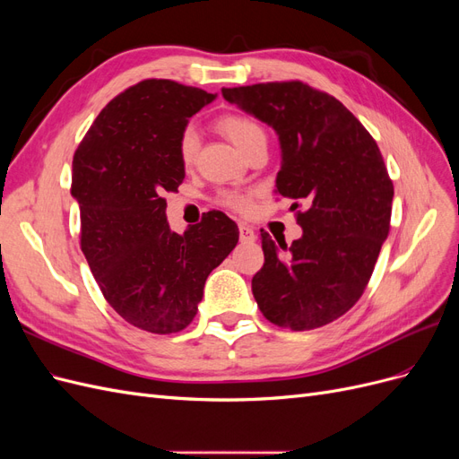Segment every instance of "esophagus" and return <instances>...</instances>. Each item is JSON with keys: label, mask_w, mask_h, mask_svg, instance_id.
I'll use <instances>...</instances> for the list:
<instances>
[{"label": "esophagus", "mask_w": 459, "mask_h": 459, "mask_svg": "<svg viewBox=\"0 0 459 459\" xmlns=\"http://www.w3.org/2000/svg\"><path fill=\"white\" fill-rule=\"evenodd\" d=\"M239 239L241 243H253L255 241V230L247 224H239Z\"/></svg>", "instance_id": "esophagus-1"}]
</instances>
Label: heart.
<instances>
[{"label":"heart","mask_w":459,"mask_h":459,"mask_svg":"<svg viewBox=\"0 0 459 459\" xmlns=\"http://www.w3.org/2000/svg\"><path fill=\"white\" fill-rule=\"evenodd\" d=\"M216 128L224 134L241 152H247L258 142H266V132H264V128L255 118L247 117V115L231 113V115L220 117L216 122ZM197 149H199L197 130L193 126H186L178 137L179 162H182L184 166H191L193 162H195ZM218 201H220V204H224V206L231 208V211H238V212H248L253 206L251 195H248V193H241V191L220 193Z\"/></svg>","instance_id":"heart-1"}]
</instances>
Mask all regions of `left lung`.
<instances>
[{"instance_id": "1", "label": "left lung", "mask_w": 459, "mask_h": 459, "mask_svg": "<svg viewBox=\"0 0 459 459\" xmlns=\"http://www.w3.org/2000/svg\"><path fill=\"white\" fill-rule=\"evenodd\" d=\"M221 95L280 135L277 193L293 201L290 211L307 206L295 214L302 238L290 247L262 231L264 266L253 277L260 312L293 331L335 322L362 297L391 230L394 187L377 143L339 100L300 80Z\"/></svg>"}]
</instances>
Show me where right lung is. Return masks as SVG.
Listing matches in <instances>:
<instances>
[{
  "label": "right lung",
  "mask_w": 459,
  "mask_h": 459,
  "mask_svg": "<svg viewBox=\"0 0 459 459\" xmlns=\"http://www.w3.org/2000/svg\"><path fill=\"white\" fill-rule=\"evenodd\" d=\"M214 97L143 80L97 115L73 159L80 247L95 281L118 316L159 335L193 322L208 273L239 241L238 224L220 211L182 235L166 221L164 193L186 178L178 137Z\"/></svg>",
  "instance_id": "right-lung-1"
}]
</instances>
